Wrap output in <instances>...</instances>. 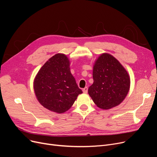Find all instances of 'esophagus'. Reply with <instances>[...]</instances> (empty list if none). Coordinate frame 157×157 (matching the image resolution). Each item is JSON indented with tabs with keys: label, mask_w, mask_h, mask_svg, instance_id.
I'll use <instances>...</instances> for the list:
<instances>
[{
	"label": "esophagus",
	"mask_w": 157,
	"mask_h": 157,
	"mask_svg": "<svg viewBox=\"0 0 157 157\" xmlns=\"http://www.w3.org/2000/svg\"><path fill=\"white\" fill-rule=\"evenodd\" d=\"M83 93L86 94L87 92H88V88L87 87H85L83 89Z\"/></svg>",
	"instance_id": "34e87169"
}]
</instances>
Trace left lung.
<instances>
[{
	"mask_svg": "<svg viewBox=\"0 0 157 157\" xmlns=\"http://www.w3.org/2000/svg\"><path fill=\"white\" fill-rule=\"evenodd\" d=\"M93 84L88 92L99 108L108 110L120 105L129 92L130 78L124 67L108 53H103L95 61Z\"/></svg>",
	"mask_w": 157,
	"mask_h": 157,
	"instance_id": "1",
	"label": "left lung"
}]
</instances>
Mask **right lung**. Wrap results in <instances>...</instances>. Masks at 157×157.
Listing matches in <instances>:
<instances>
[{"instance_id":"obj_1","label":"right lung","mask_w":157,"mask_h":157,"mask_svg":"<svg viewBox=\"0 0 157 157\" xmlns=\"http://www.w3.org/2000/svg\"><path fill=\"white\" fill-rule=\"evenodd\" d=\"M33 88L39 103L58 113L70 109L78 95L83 93L71 72L69 59L62 53L55 54L41 67Z\"/></svg>"}]
</instances>
